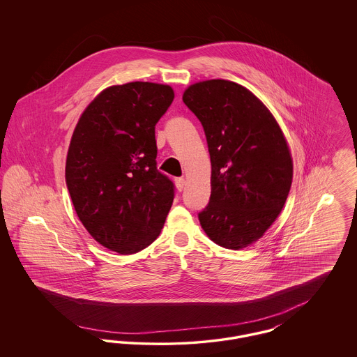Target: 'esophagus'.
Instances as JSON below:
<instances>
[{
    "label": "esophagus",
    "mask_w": 357,
    "mask_h": 357,
    "mask_svg": "<svg viewBox=\"0 0 357 357\" xmlns=\"http://www.w3.org/2000/svg\"><path fill=\"white\" fill-rule=\"evenodd\" d=\"M175 186L178 188V191H183V188L186 186V181L183 178H178L175 179Z\"/></svg>",
    "instance_id": "1"
}]
</instances>
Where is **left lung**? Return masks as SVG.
<instances>
[{"label":"left lung","mask_w":357,"mask_h":357,"mask_svg":"<svg viewBox=\"0 0 357 357\" xmlns=\"http://www.w3.org/2000/svg\"><path fill=\"white\" fill-rule=\"evenodd\" d=\"M182 99L204 126L211 162L201 226L222 248L243 249L266 233L287 202L293 178L288 142L269 108L243 85L198 82Z\"/></svg>","instance_id":"1"}]
</instances>
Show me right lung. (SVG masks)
<instances>
[{
    "mask_svg": "<svg viewBox=\"0 0 357 357\" xmlns=\"http://www.w3.org/2000/svg\"><path fill=\"white\" fill-rule=\"evenodd\" d=\"M170 85H111L88 104L69 143L66 181L91 237L134 255L160 234L174 185L156 169L155 124L174 100Z\"/></svg>",
    "mask_w": 357,
    "mask_h": 357,
    "instance_id": "right-lung-1",
    "label": "right lung"
}]
</instances>
